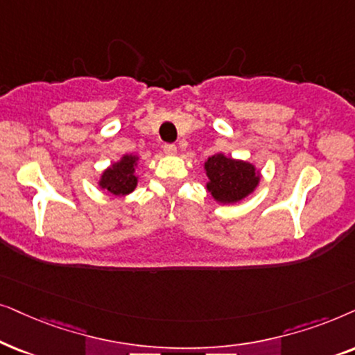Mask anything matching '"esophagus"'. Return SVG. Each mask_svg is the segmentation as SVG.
Returning <instances> with one entry per match:
<instances>
[{
    "instance_id": "34e87169",
    "label": "esophagus",
    "mask_w": 355,
    "mask_h": 355,
    "mask_svg": "<svg viewBox=\"0 0 355 355\" xmlns=\"http://www.w3.org/2000/svg\"><path fill=\"white\" fill-rule=\"evenodd\" d=\"M164 153L167 155H175V154H177V146H175V144H164Z\"/></svg>"
}]
</instances>
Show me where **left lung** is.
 Masks as SVG:
<instances>
[{
    "instance_id": "obj_1",
    "label": "left lung",
    "mask_w": 355,
    "mask_h": 355,
    "mask_svg": "<svg viewBox=\"0 0 355 355\" xmlns=\"http://www.w3.org/2000/svg\"><path fill=\"white\" fill-rule=\"evenodd\" d=\"M206 188L222 205H234L252 195L259 183V172L253 164L216 154L205 162Z\"/></svg>"
}]
</instances>
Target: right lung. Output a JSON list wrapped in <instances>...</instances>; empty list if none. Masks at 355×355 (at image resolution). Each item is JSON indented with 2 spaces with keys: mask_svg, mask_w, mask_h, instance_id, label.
<instances>
[{
  "mask_svg": "<svg viewBox=\"0 0 355 355\" xmlns=\"http://www.w3.org/2000/svg\"><path fill=\"white\" fill-rule=\"evenodd\" d=\"M136 162H138L136 155H123L118 162L112 164L107 170H103L101 180H98V187L115 196L130 195L138 185Z\"/></svg>",
  "mask_w": 355,
  "mask_h": 355,
  "instance_id": "1",
  "label": "right lung"
}]
</instances>
